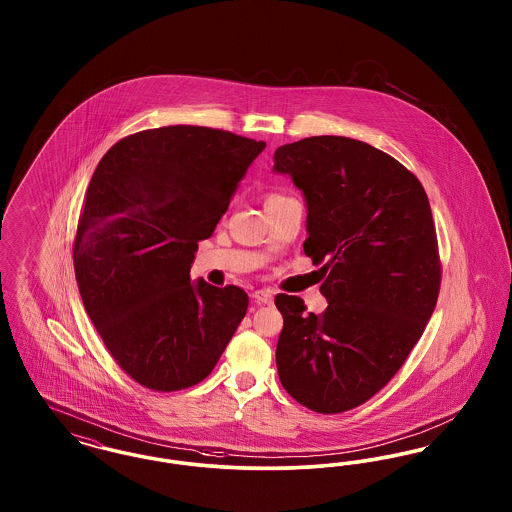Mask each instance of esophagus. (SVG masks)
Here are the masks:
<instances>
[{
  "mask_svg": "<svg viewBox=\"0 0 512 512\" xmlns=\"http://www.w3.org/2000/svg\"><path fill=\"white\" fill-rule=\"evenodd\" d=\"M253 299L257 301V303H272V299H274V292L272 290H257V292H253Z\"/></svg>",
  "mask_w": 512,
  "mask_h": 512,
  "instance_id": "34e87169",
  "label": "esophagus"
}]
</instances>
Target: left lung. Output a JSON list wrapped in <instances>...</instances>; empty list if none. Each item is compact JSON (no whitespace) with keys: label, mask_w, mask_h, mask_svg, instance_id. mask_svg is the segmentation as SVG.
<instances>
[{"label":"left lung","mask_w":512,"mask_h":512,"mask_svg":"<svg viewBox=\"0 0 512 512\" xmlns=\"http://www.w3.org/2000/svg\"><path fill=\"white\" fill-rule=\"evenodd\" d=\"M307 203L305 255L322 265L328 307L274 297L282 386L311 411L343 413L382 390L420 340L438 301L436 226L413 172L343 136H313L274 151Z\"/></svg>","instance_id":"8db88e82"}]
</instances>
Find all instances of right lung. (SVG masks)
<instances>
[{"label":"right lung","instance_id":"right-lung-1","mask_svg":"<svg viewBox=\"0 0 512 512\" xmlns=\"http://www.w3.org/2000/svg\"><path fill=\"white\" fill-rule=\"evenodd\" d=\"M265 146L174 124L132 134L99 161L74 240L76 282L113 359L149 390L207 378L245 317L242 288L192 282L190 268Z\"/></svg>","mask_w":512,"mask_h":512}]
</instances>
